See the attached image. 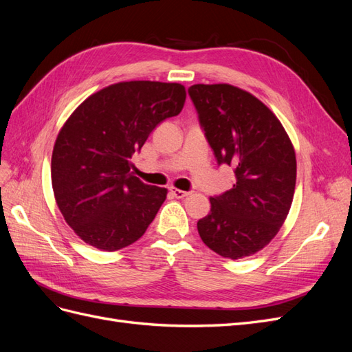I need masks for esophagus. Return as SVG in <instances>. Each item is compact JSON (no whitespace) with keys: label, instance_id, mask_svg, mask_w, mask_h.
Returning <instances> with one entry per match:
<instances>
[{"label":"esophagus","instance_id":"obj_1","mask_svg":"<svg viewBox=\"0 0 352 352\" xmlns=\"http://www.w3.org/2000/svg\"><path fill=\"white\" fill-rule=\"evenodd\" d=\"M170 192H172V195L175 198H185L188 197L190 192H188V190H182V189H176V188H170Z\"/></svg>","mask_w":352,"mask_h":352}]
</instances>
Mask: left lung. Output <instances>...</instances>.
<instances>
[{
	"label": "left lung",
	"instance_id": "left-lung-1",
	"mask_svg": "<svg viewBox=\"0 0 352 352\" xmlns=\"http://www.w3.org/2000/svg\"><path fill=\"white\" fill-rule=\"evenodd\" d=\"M188 92L217 163L232 166L236 177L232 189L210 198V214L198 220V233L221 257H250L278 235L291 210L294 145L274 113L248 91L197 83Z\"/></svg>",
	"mask_w": 352,
	"mask_h": 352
}]
</instances>
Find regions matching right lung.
<instances>
[{
	"instance_id": "right-lung-1",
	"label": "right lung",
	"mask_w": 352,
	"mask_h": 352,
	"mask_svg": "<svg viewBox=\"0 0 352 352\" xmlns=\"http://www.w3.org/2000/svg\"><path fill=\"white\" fill-rule=\"evenodd\" d=\"M185 100L180 83L119 82L92 94L63 124L51 158L52 190L83 242L111 252L144 235L167 189L133 176L131 158Z\"/></svg>"
}]
</instances>
